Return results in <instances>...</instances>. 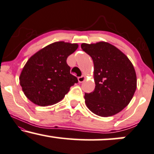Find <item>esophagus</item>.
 <instances>
[{"instance_id":"1","label":"esophagus","mask_w":154,"mask_h":154,"mask_svg":"<svg viewBox=\"0 0 154 154\" xmlns=\"http://www.w3.org/2000/svg\"><path fill=\"white\" fill-rule=\"evenodd\" d=\"M85 79H86V77H85V76H81V77H78V82L79 83H82L84 82Z\"/></svg>"}]
</instances>
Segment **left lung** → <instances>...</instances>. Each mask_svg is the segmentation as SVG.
<instances>
[{
  "mask_svg": "<svg viewBox=\"0 0 154 154\" xmlns=\"http://www.w3.org/2000/svg\"><path fill=\"white\" fill-rule=\"evenodd\" d=\"M94 63L93 92L85 94L89 110L101 117L118 113L129 104L137 87L133 64L117 47L105 42L81 44Z\"/></svg>",
  "mask_w": 154,
  "mask_h": 154,
  "instance_id": "left-lung-1",
  "label": "left lung"
}]
</instances>
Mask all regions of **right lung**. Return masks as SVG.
I'll return each mask as SVG.
<instances>
[{"label":"right lung","instance_id":"obj_1","mask_svg":"<svg viewBox=\"0 0 154 154\" xmlns=\"http://www.w3.org/2000/svg\"><path fill=\"white\" fill-rule=\"evenodd\" d=\"M78 48L77 44L57 42L32 55L21 72L20 85L29 100L39 106L61 101L70 87L78 82L70 74L66 59Z\"/></svg>","mask_w":154,"mask_h":154}]
</instances>
